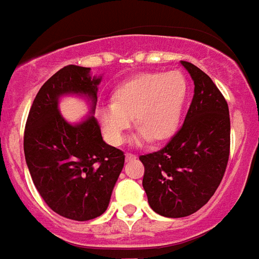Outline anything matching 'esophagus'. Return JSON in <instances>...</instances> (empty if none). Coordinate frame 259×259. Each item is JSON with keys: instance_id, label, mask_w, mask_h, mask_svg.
<instances>
[{"instance_id": "obj_1", "label": "esophagus", "mask_w": 259, "mask_h": 259, "mask_svg": "<svg viewBox=\"0 0 259 259\" xmlns=\"http://www.w3.org/2000/svg\"><path fill=\"white\" fill-rule=\"evenodd\" d=\"M125 158H127V160H134V158H137V156H135L134 153L127 152V153H125Z\"/></svg>"}]
</instances>
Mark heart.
Returning <instances> with one entry per match:
<instances>
[{"label":"heart","mask_w":259,"mask_h":259,"mask_svg":"<svg viewBox=\"0 0 259 259\" xmlns=\"http://www.w3.org/2000/svg\"><path fill=\"white\" fill-rule=\"evenodd\" d=\"M186 96L188 81L178 70L139 74L114 91L99 114L102 128L113 145H121L134 117L141 139L161 142L178 127Z\"/></svg>","instance_id":"heart-1"}]
</instances>
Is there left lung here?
I'll return each mask as SVG.
<instances>
[{"label": "left lung", "instance_id": "obj_1", "mask_svg": "<svg viewBox=\"0 0 259 259\" xmlns=\"http://www.w3.org/2000/svg\"><path fill=\"white\" fill-rule=\"evenodd\" d=\"M182 65L194 81L184 124L164 148L139 156L149 204L168 218L193 214L212 197L230 152L228 102L203 70L185 60Z\"/></svg>", "mask_w": 259, "mask_h": 259}]
</instances>
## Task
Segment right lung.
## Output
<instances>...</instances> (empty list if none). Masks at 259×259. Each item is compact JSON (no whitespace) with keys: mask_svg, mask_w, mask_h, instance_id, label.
<instances>
[{"mask_svg":"<svg viewBox=\"0 0 259 259\" xmlns=\"http://www.w3.org/2000/svg\"><path fill=\"white\" fill-rule=\"evenodd\" d=\"M98 84L88 67L60 69L39 88L24 128V156L34 186L47 205L67 220L103 214L124 167V152L102 139L95 117L70 125L58 110V98L70 92L91 96L95 103Z\"/></svg>","mask_w":259,"mask_h":259,"instance_id":"add662e5","label":"right lung"}]
</instances>
